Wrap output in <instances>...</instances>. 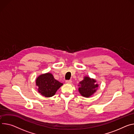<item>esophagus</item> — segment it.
Wrapping results in <instances>:
<instances>
[{"mask_svg": "<svg viewBox=\"0 0 134 134\" xmlns=\"http://www.w3.org/2000/svg\"><path fill=\"white\" fill-rule=\"evenodd\" d=\"M65 83H66V84H70V83H72V80H66Z\"/></svg>", "mask_w": 134, "mask_h": 134, "instance_id": "obj_1", "label": "esophagus"}]
</instances>
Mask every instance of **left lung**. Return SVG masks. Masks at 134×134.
<instances>
[{"mask_svg":"<svg viewBox=\"0 0 134 134\" xmlns=\"http://www.w3.org/2000/svg\"><path fill=\"white\" fill-rule=\"evenodd\" d=\"M96 82L95 79L85 76L83 79L79 82V85H78V91L80 95L87 98L93 95L96 92L98 87V85Z\"/></svg>","mask_w":134,"mask_h":134,"instance_id":"obj_1","label":"left lung"}]
</instances>
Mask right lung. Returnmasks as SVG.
<instances>
[{"mask_svg":"<svg viewBox=\"0 0 134 134\" xmlns=\"http://www.w3.org/2000/svg\"><path fill=\"white\" fill-rule=\"evenodd\" d=\"M36 85L38 87V92L46 97L54 96L57 91L63 84L56 80L51 73L42 74L36 80Z\"/></svg>","mask_w":134,"mask_h":134,"instance_id":"obj_1","label":"right lung"}]
</instances>
